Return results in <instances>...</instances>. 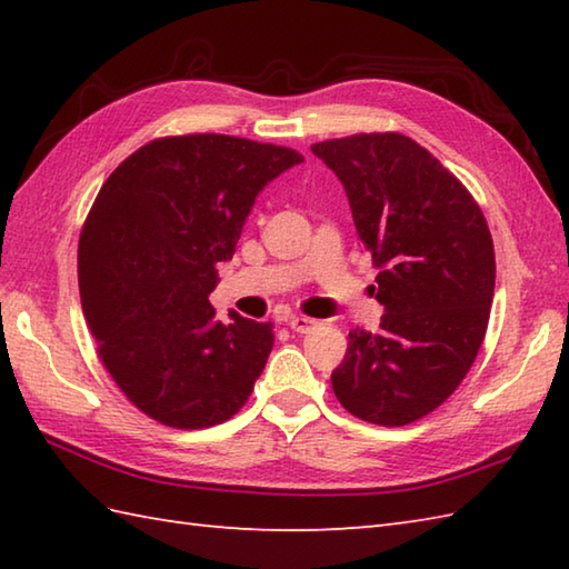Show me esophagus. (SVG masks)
Segmentation results:
<instances>
[{
	"label": "esophagus",
	"mask_w": 569,
	"mask_h": 569,
	"mask_svg": "<svg viewBox=\"0 0 569 569\" xmlns=\"http://www.w3.org/2000/svg\"><path fill=\"white\" fill-rule=\"evenodd\" d=\"M288 328H291L293 332L308 335L316 328H320V320H312V318H306V316H293L291 320H288Z\"/></svg>",
	"instance_id": "34e87169"
}]
</instances>
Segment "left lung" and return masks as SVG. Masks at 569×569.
Here are the masks:
<instances>
[{"label": "left lung", "mask_w": 569, "mask_h": 569, "mask_svg": "<svg viewBox=\"0 0 569 569\" xmlns=\"http://www.w3.org/2000/svg\"><path fill=\"white\" fill-rule=\"evenodd\" d=\"M310 149L342 180L386 310L377 332H349L335 396L373 426H408L455 393L485 342L497 281L489 224L471 192L396 131Z\"/></svg>", "instance_id": "obj_1"}]
</instances>
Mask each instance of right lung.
<instances>
[{
    "label": "right lung",
    "instance_id": "1",
    "mask_svg": "<svg viewBox=\"0 0 569 569\" xmlns=\"http://www.w3.org/2000/svg\"><path fill=\"white\" fill-rule=\"evenodd\" d=\"M303 161L293 149L227 134L153 139L114 168L78 244L82 312L114 383L141 413L200 430L247 403L273 325L208 296L263 186Z\"/></svg>",
    "mask_w": 569,
    "mask_h": 569
}]
</instances>
